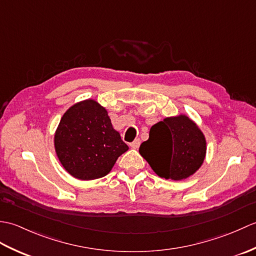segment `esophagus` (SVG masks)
Here are the masks:
<instances>
[{"instance_id": "1", "label": "esophagus", "mask_w": 256, "mask_h": 256, "mask_svg": "<svg viewBox=\"0 0 256 256\" xmlns=\"http://www.w3.org/2000/svg\"><path fill=\"white\" fill-rule=\"evenodd\" d=\"M140 145V138H136V140H134V142H132L131 144H130V146H131L132 148H138Z\"/></svg>"}]
</instances>
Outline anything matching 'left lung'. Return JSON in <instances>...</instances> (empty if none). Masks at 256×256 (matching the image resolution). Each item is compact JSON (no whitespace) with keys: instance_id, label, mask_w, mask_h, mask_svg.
Here are the masks:
<instances>
[{"instance_id":"obj_1","label":"left lung","mask_w":256,"mask_h":256,"mask_svg":"<svg viewBox=\"0 0 256 256\" xmlns=\"http://www.w3.org/2000/svg\"><path fill=\"white\" fill-rule=\"evenodd\" d=\"M138 152L160 177L182 180L202 165L206 142L198 125L186 114H179L154 124Z\"/></svg>"}]
</instances>
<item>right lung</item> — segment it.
Instances as JSON below:
<instances>
[{
  "instance_id": "1",
  "label": "right lung",
  "mask_w": 256,
  "mask_h": 256,
  "mask_svg": "<svg viewBox=\"0 0 256 256\" xmlns=\"http://www.w3.org/2000/svg\"><path fill=\"white\" fill-rule=\"evenodd\" d=\"M54 144L62 167L80 180L104 177L128 150L108 111L92 99L74 103L64 112Z\"/></svg>"
}]
</instances>
